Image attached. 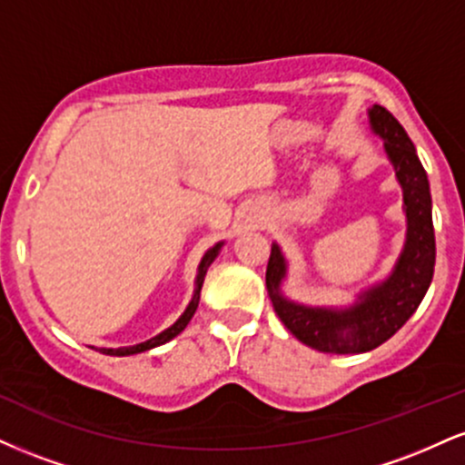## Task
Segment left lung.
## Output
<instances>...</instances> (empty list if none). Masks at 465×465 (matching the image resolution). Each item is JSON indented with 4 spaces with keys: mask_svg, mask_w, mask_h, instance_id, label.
I'll return each instance as SVG.
<instances>
[{
    "mask_svg": "<svg viewBox=\"0 0 465 465\" xmlns=\"http://www.w3.org/2000/svg\"><path fill=\"white\" fill-rule=\"evenodd\" d=\"M370 124L385 142V153L402 185L407 212V242L391 275L361 292L359 302L350 308H311L282 295L280 284L286 277V260L277 244L271 247L266 266V288L280 322L303 345L325 354H362L391 339L418 311L435 271L433 203L424 165L407 131L385 106H371Z\"/></svg>",
    "mask_w": 465,
    "mask_h": 465,
    "instance_id": "obj_1",
    "label": "left lung"
}]
</instances>
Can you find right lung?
Segmentation results:
<instances>
[{"instance_id": "1", "label": "right lung", "mask_w": 465, "mask_h": 465, "mask_svg": "<svg viewBox=\"0 0 465 465\" xmlns=\"http://www.w3.org/2000/svg\"><path fill=\"white\" fill-rule=\"evenodd\" d=\"M223 247V242H218L216 247H212L207 251L205 255H203L201 264H199V275H196V282H194V295H192V302L188 303V308H185V312L181 314V317L170 325L168 330H163L162 334L153 336V339L143 341V343H137V345H131V348H120V350H103V354H111V356H129V354H140V351H146V350H153L157 348V345H163L168 343L170 339H174L179 332H183L185 325L190 323V319L194 317L196 308H199V300H201V286H203V280H205V273H207V266L214 262V258L218 255V249Z\"/></svg>"}]
</instances>
